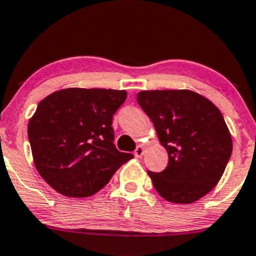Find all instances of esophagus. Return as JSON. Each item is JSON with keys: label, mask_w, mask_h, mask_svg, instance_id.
Returning a JSON list of instances; mask_svg holds the SVG:
<instances>
[{"label": "esophagus", "mask_w": 256, "mask_h": 256, "mask_svg": "<svg viewBox=\"0 0 256 256\" xmlns=\"http://www.w3.org/2000/svg\"><path fill=\"white\" fill-rule=\"evenodd\" d=\"M145 152V148L144 145H138V148H136L135 152H134V155H135L136 158H142V155H144Z\"/></svg>", "instance_id": "1"}]
</instances>
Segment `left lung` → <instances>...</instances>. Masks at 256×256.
<instances>
[{"label":"left lung","mask_w":256,"mask_h":256,"mask_svg":"<svg viewBox=\"0 0 256 256\" xmlns=\"http://www.w3.org/2000/svg\"><path fill=\"white\" fill-rule=\"evenodd\" d=\"M136 101L168 152L163 172H148L156 192L173 204H193L211 192L232 152L230 131L220 110L188 90H142Z\"/></svg>","instance_id":"1"}]
</instances>
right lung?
<instances>
[{"label":"right lung","mask_w":256,"mask_h":256,"mask_svg":"<svg viewBox=\"0 0 256 256\" xmlns=\"http://www.w3.org/2000/svg\"><path fill=\"white\" fill-rule=\"evenodd\" d=\"M126 90L66 88L45 97L28 125L36 170L66 197H90L134 155L114 144L112 117Z\"/></svg>","instance_id":"obj_1"}]
</instances>
